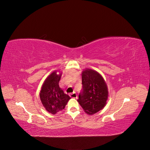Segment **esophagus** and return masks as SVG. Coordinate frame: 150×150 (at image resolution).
<instances>
[{
	"mask_svg": "<svg viewBox=\"0 0 150 150\" xmlns=\"http://www.w3.org/2000/svg\"><path fill=\"white\" fill-rule=\"evenodd\" d=\"M69 96L71 98H78V96H77V94L76 93H71L69 94Z\"/></svg>",
	"mask_w": 150,
	"mask_h": 150,
	"instance_id": "1",
	"label": "esophagus"
}]
</instances>
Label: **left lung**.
<instances>
[{"label":"left lung","instance_id":"1","mask_svg":"<svg viewBox=\"0 0 150 150\" xmlns=\"http://www.w3.org/2000/svg\"><path fill=\"white\" fill-rule=\"evenodd\" d=\"M83 90L78 101L85 112L92 115L106 104L108 89L105 81L97 71L85 69L82 72Z\"/></svg>","mask_w":150,"mask_h":150}]
</instances>
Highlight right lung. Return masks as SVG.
I'll return each mask as SVG.
<instances>
[{"label": "right lung", "mask_w": 150, "mask_h": 150, "mask_svg": "<svg viewBox=\"0 0 150 150\" xmlns=\"http://www.w3.org/2000/svg\"><path fill=\"white\" fill-rule=\"evenodd\" d=\"M57 71H54L47 77L40 91V99L43 106L52 115L64 110L71 99L59 86L62 73L57 74Z\"/></svg>", "instance_id": "add662e5"}]
</instances>
